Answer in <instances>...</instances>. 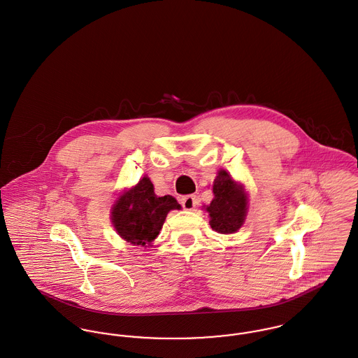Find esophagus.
I'll use <instances>...</instances> for the list:
<instances>
[{
	"instance_id": "esophagus-1",
	"label": "esophagus",
	"mask_w": 358,
	"mask_h": 358,
	"mask_svg": "<svg viewBox=\"0 0 358 358\" xmlns=\"http://www.w3.org/2000/svg\"><path fill=\"white\" fill-rule=\"evenodd\" d=\"M180 202H182V206L186 210H194L195 205H196V198H195V195H186L180 199Z\"/></svg>"
}]
</instances>
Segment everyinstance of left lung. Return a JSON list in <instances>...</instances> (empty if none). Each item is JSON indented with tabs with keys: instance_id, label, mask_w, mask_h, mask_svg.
Here are the masks:
<instances>
[{
	"instance_id": "obj_1",
	"label": "left lung",
	"mask_w": 358,
	"mask_h": 358,
	"mask_svg": "<svg viewBox=\"0 0 358 358\" xmlns=\"http://www.w3.org/2000/svg\"><path fill=\"white\" fill-rule=\"evenodd\" d=\"M215 198L205 208L210 227L220 234H234L242 227L248 213V194L224 169H220L213 186Z\"/></svg>"
}]
</instances>
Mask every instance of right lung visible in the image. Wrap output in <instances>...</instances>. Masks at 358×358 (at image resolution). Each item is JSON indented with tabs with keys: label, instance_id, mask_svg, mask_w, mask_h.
I'll use <instances>...</instances> for the list:
<instances>
[{
	"label": "right lung",
	"instance_id": "add662e5",
	"mask_svg": "<svg viewBox=\"0 0 358 358\" xmlns=\"http://www.w3.org/2000/svg\"><path fill=\"white\" fill-rule=\"evenodd\" d=\"M180 208L172 195L155 194L153 183L145 176L116 199L110 217L113 227L124 241L146 246L160 234L168 212Z\"/></svg>",
	"mask_w": 358,
	"mask_h": 358
}]
</instances>
